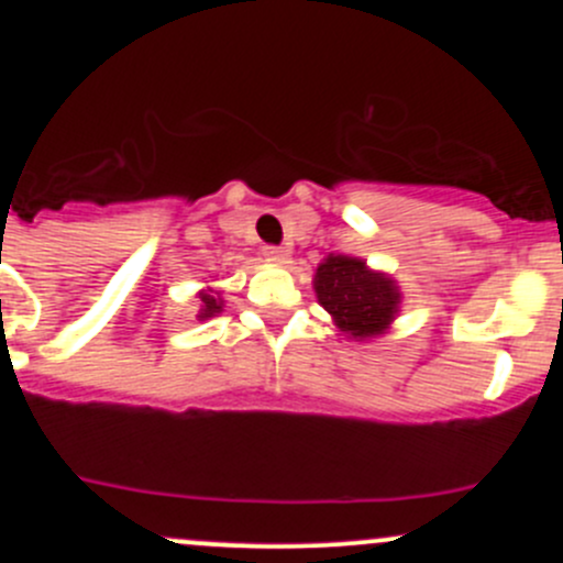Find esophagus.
<instances>
[{"mask_svg":"<svg viewBox=\"0 0 563 563\" xmlns=\"http://www.w3.org/2000/svg\"><path fill=\"white\" fill-rule=\"evenodd\" d=\"M288 253H291V250L283 247V245H266V247H264V255H266V258H269V261H275V264H286Z\"/></svg>","mask_w":563,"mask_h":563,"instance_id":"esophagus-1","label":"esophagus"}]
</instances>
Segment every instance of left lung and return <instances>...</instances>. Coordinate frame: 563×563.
Listing matches in <instances>:
<instances>
[{
  "mask_svg": "<svg viewBox=\"0 0 563 563\" xmlns=\"http://www.w3.org/2000/svg\"><path fill=\"white\" fill-rule=\"evenodd\" d=\"M318 302L338 321L340 332L373 338L387 329L400 294L382 272H371L365 261L329 255L316 272Z\"/></svg>",
  "mask_w": 563,
  "mask_h": 563,
  "instance_id": "8db88e82",
  "label": "left lung"
}]
</instances>
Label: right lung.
<instances>
[{
  "mask_svg": "<svg viewBox=\"0 0 563 563\" xmlns=\"http://www.w3.org/2000/svg\"><path fill=\"white\" fill-rule=\"evenodd\" d=\"M198 299H201V316H198V318H209V316L220 313V308H223V305H220V299L214 297L212 291L201 294V297H198Z\"/></svg>",
  "mask_w": 563,
  "mask_h": 563,
  "instance_id": "add662e5",
  "label": "right lung"
}]
</instances>
